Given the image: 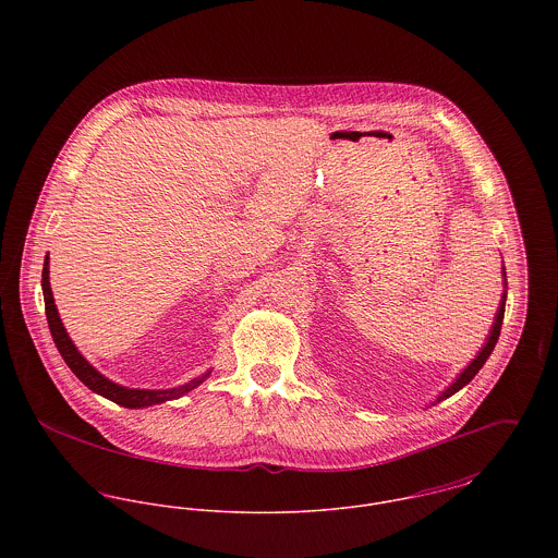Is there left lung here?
Listing matches in <instances>:
<instances>
[{
  "instance_id": "obj_1",
  "label": "left lung",
  "mask_w": 558,
  "mask_h": 558,
  "mask_svg": "<svg viewBox=\"0 0 558 558\" xmlns=\"http://www.w3.org/2000/svg\"><path fill=\"white\" fill-rule=\"evenodd\" d=\"M502 286H507V272H505V266H502ZM505 301H507V290H502V296H500V303H498V312H496V316H494V322H492V328H489V335H487V339H485V343H483V348L478 350L477 356L464 367V372H460V376L438 396V398L432 401V405H436L438 401H442V399L451 398L453 393H458L460 389H464L475 376L478 374V369L485 365V361L489 359V354H492V350H494V345H496V341H498V337H500V326H502V316H505Z\"/></svg>"
}]
</instances>
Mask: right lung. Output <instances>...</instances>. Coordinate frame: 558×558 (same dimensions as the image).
<instances>
[{
  "instance_id": "add662e5",
  "label": "right lung",
  "mask_w": 558,
  "mask_h": 558,
  "mask_svg": "<svg viewBox=\"0 0 558 558\" xmlns=\"http://www.w3.org/2000/svg\"><path fill=\"white\" fill-rule=\"evenodd\" d=\"M43 296H45V312H47V322H49V328H51V337L62 354V359L66 361V365L71 367V372L80 378L81 383L102 396V398L111 399L116 401L118 405H124V408H148V405H155V403H162V401H169V399L182 398L186 396L189 391L197 389L208 376H210V369L189 383H184L182 387H175V389H129V387H122L109 378H105L83 354L77 350V345L73 343V339L69 337L60 314H58V307H56V301H53V292H51V283H49V255L45 257V266H43Z\"/></svg>"
}]
</instances>
